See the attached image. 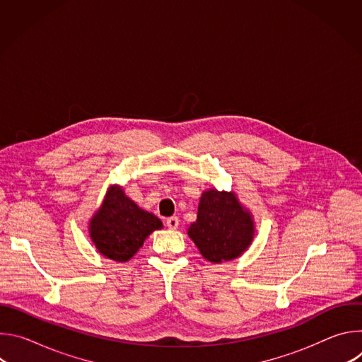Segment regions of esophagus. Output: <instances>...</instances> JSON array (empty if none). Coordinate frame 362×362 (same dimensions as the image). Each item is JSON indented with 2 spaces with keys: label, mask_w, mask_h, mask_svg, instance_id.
<instances>
[{
  "label": "esophagus",
  "mask_w": 362,
  "mask_h": 362,
  "mask_svg": "<svg viewBox=\"0 0 362 362\" xmlns=\"http://www.w3.org/2000/svg\"><path fill=\"white\" fill-rule=\"evenodd\" d=\"M166 226H168L169 229H177V226H179V218H177V216L168 218V219H166Z\"/></svg>",
  "instance_id": "esophagus-1"
}]
</instances>
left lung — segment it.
I'll return each mask as SVG.
<instances>
[{"instance_id": "left-lung-1", "label": "left lung", "mask_w": 362, "mask_h": 362, "mask_svg": "<svg viewBox=\"0 0 362 362\" xmlns=\"http://www.w3.org/2000/svg\"><path fill=\"white\" fill-rule=\"evenodd\" d=\"M253 222L235 193L208 190L200 197L189 236L204 259L219 264L238 257L253 239Z\"/></svg>"}]
</instances>
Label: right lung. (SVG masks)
I'll return each instance as SVG.
<instances>
[{"instance_id":"obj_1","label":"right lung","mask_w":362,"mask_h":362,"mask_svg":"<svg viewBox=\"0 0 362 362\" xmlns=\"http://www.w3.org/2000/svg\"><path fill=\"white\" fill-rule=\"evenodd\" d=\"M160 228L158 216L140 209L119 186H113L90 222V236L101 255L126 262L141 247L144 239Z\"/></svg>"}]
</instances>
